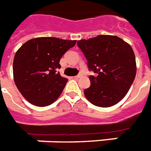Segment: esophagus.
Returning <instances> with one entry per match:
<instances>
[{"mask_svg": "<svg viewBox=\"0 0 151 151\" xmlns=\"http://www.w3.org/2000/svg\"><path fill=\"white\" fill-rule=\"evenodd\" d=\"M82 76H83V75H82L81 73H79V74L78 75V76H75V77H76V78H77V79H79V78L82 77Z\"/></svg>", "mask_w": 151, "mask_h": 151, "instance_id": "34e87169", "label": "esophagus"}]
</instances>
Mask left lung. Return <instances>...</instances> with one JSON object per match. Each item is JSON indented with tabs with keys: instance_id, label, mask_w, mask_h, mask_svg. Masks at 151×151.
<instances>
[{
	"instance_id": "1",
	"label": "left lung",
	"mask_w": 151,
	"mask_h": 151,
	"mask_svg": "<svg viewBox=\"0 0 151 151\" xmlns=\"http://www.w3.org/2000/svg\"><path fill=\"white\" fill-rule=\"evenodd\" d=\"M87 59L91 85L84 90L86 98L97 107L108 108L127 94L137 74L136 58L131 46L111 35H98L77 42Z\"/></svg>"
}]
</instances>
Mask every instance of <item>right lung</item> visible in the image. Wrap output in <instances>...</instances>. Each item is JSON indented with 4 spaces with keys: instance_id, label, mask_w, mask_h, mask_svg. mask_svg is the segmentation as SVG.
<instances>
[{
    "instance_id": "obj_1",
    "label": "right lung",
    "mask_w": 151,
    "mask_h": 151,
    "mask_svg": "<svg viewBox=\"0 0 151 151\" xmlns=\"http://www.w3.org/2000/svg\"><path fill=\"white\" fill-rule=\"evenodd\" d=\"M76 43L57 37L31 39L17 50L13 76L18 90L26 101L38 107L53 104L61 94L68 79L58 68L64 54Z\"/></svg>"
}]
</instances>
